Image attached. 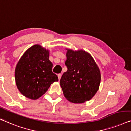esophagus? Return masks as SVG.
Listing matches in <instances>:
<instances>
[{
	"label": "esophagus",
	"mask_w": 131,
	"mask_h": 131,
	"mask_svg": "<svg viewBox=\"0 0 131 131\" xmlns=\"http://www.w3.org/2000/svg\"><path fill=\"white\" fill-rule=\"evenodd\" d=\"M61 77V74H58V78H59V80H60V78Z\"/></svg>",
	"instance_id": "obj_1"
}]
</instances>
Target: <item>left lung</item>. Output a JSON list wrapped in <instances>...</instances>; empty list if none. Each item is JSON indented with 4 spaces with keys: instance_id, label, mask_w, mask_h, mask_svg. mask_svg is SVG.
<instances>
[{
    "instance_id": "1",
    "label": "left lung",
    "mask_w": 131,
    "mask_h": 131,
    "mask_svg": "<svg viewBox=\"0 0 131 131\" xmlns=\"http://www.w3.org/2000/svg\"><path fill=\"white\" fill-rule=\"evenodd\" d=\"M67 71L60 79L64 95L73 103H83L95 95L99 88L101 74L92 56L83 50H67Z\"/></svg>"
}]
</instances>
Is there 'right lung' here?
Returning a JSON list of instances; mask_svg holds the SVG:
<instances>
[{
    "label": "right lung",
    "instance_id": "1",
    "mask_svg": "<svg viewBox=\"0 0 131 131\" xmlns=\"http://www.w3.org/2000/svg\"><path fill=\"white\" fill-rule=\"evenodd\" d=\"M49 50L39 45L26 51L15 69L17 87L26 97L36 100L43 95L58 77L52 71Z\"/></svg>",
    "mask_w": 131,
    "mask_h": 131
}]
</instances>
